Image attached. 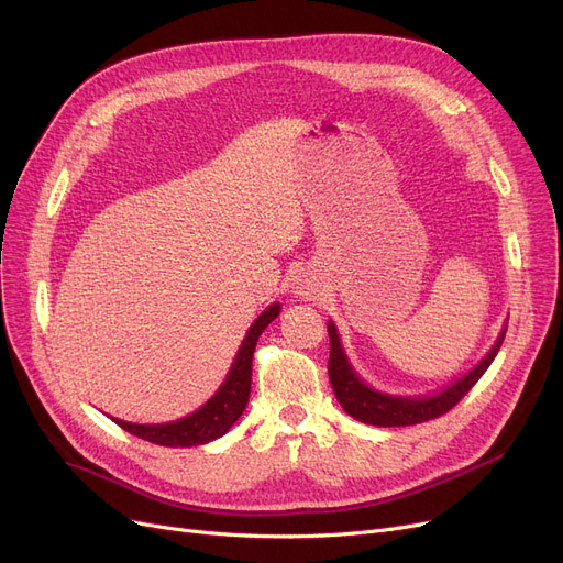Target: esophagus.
<instances>
[{"instance_id": "esophagus-1", "label": "esophagus", "mask_w": 563, "mask_h": 563, "mask_svg": "<svg viewBox=\"0 0 563 563\" xmlns=\"http://www.w3.org/2000/svg\"><path fill=\"white\" fill-rule=\"evenodd\" d=\"M292 292L300 296L302 300H313L316 298V284L309 275H300V277H296V282H292Z\"/></svg>"}]
</instances>
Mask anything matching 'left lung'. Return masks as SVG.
<instances>
[{
  "label": "left lung",
  "instance_id": "left-lung-1",
  "mask_svg": "<svg viewBox=\"0 0 563 563\" xmlns=\"http://www.w3.org/2000/svg\"><path fill=\"white\" fill-rule=\"evenodd\" d=\"M506 323L508 320H504V325H501L495 343L490 345V351L481 357L467 373H463L461 378L451 380L449 385H444L442 389H438L433 394L410 396V394H389V391L371 387L355 371L353 362L347 360L336 323L334 320H328V334H330L328 373H330L334 396L347 415L362 423H371V426L391 428V426H412V423L435 419L456 406L459 400L476 385V380L484 376L504 341Z\"/></svg>",
  "mask_w": 563,
  "mask_h": 563
}]
</instances>
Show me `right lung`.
Segmentation results:
<instances>
[{
  "mask_svg": "<svg viewBox=\"0 0 563 563\" xmlns=\"http://www.w3.org/2000/svg\"><path fill=\"white\" fill-rule=\"evenodd\" d=\"M282 313V305L273 302L250 325L243 343H240L233 364L220 389L212 394L201 408L167 423H135L112 417L123 431L146 442L163 446H197L222 438L229 428L245 412L252 389V357L261 332Z\"/></svg>",
  "mask_w": 563,
  "mask_h": 563,
  "instance_id": "1",
  "label": "right lung"
}]
</instances>
